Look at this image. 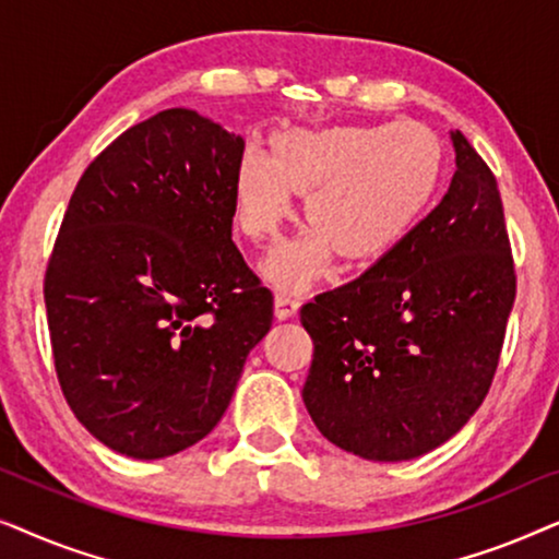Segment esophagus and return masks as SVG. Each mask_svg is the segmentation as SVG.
<instances>
[{"instance_id": "34e87169", "label": "esophagus", "mask_w": 559, "mask_h": 559, "mask_svg": "<svg viewBox=\"0 0 559 559\" xmlns=\"http://www.w3.org/2000/svg\"><path fill=\"white\" fill-rule=\"evenodd\" d=\"M297 310H300V300H297V297L285 295V293L274 295V318L287 320V318H293Z\"/></svg>"}]
</instances>
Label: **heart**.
Returning a JSON list of instances; mask_svg holds the SVG:
<instances>
[{"instance_id":"1","label":"heart","mask_w":559,"mask_h":559,"mask_svg":"<svg viewBox=\"0 0 559 559\" xmlns=\"http://www.w3.org/2000/svg\"><path fill=\"white\" fill-rule=\"evenodd\" d=\"M445 150L423 121L289 129L272 152L249 144L234 167L236 224L249 239H274L293 216L295 190L312 231L264 259L274 287L300 293L343 259H377L412 231L440 186Z\"/></svg>"}]
</instances>
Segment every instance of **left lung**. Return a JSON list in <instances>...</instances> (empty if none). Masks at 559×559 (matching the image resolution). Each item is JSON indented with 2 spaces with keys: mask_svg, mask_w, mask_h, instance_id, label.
<instances>
[{
  "mask_svg": "<svg viewBox=\"0 0 559 559\" xmlns=\"http://www.w3.org/2000/svg\"><path fill=\"white\" fill-rule=\"evenodd\" d=\"M442 201L361 277L302 305L312 338L302 402L335 448L412 461L448 442L486 400L516 277L493 173L450 132Z\"/></svg>",
  "mask_w": 559,
  "mask_h": 559,
  "instance_id": "left-lung-1",
  "label": "left lung"
}]
</instances>
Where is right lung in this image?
Segmentation results:
<instances>
[{
    "label": "right lung",
    "instance_id": "right-lung-1",
    "mask_svg": "<svg viewBox=\"0 0 559 559\" xmlns=\"http://www.w3.org/2000/svg\"><path fill=\"white\" fill-rule=\"evenodd\" d=\"M243 140L190 109L127 129L68 203L45 308L60 389L98 442L159 461L203 440L272 328L231 241Z\"/></svg>",
    "mask_w": 559,
    "mask_h": 559
}]
</instances>
